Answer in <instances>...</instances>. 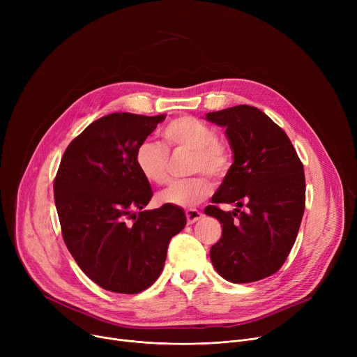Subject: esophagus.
Listing matches in <instances>:
<instances>
[{
	"mask_svg": "<svg viewBox=\"0 0 357 357\" xmlns=\"http://www.w3.org/2000/svg\"><path fill=\"white\" fill-rule=\"evenodd\" d=\"M185 214H186V221H188V224H194L195 221L202 218V213H199L198 210H194V208L186 210Z\"/></svg>",
	"mask_w": 357,
	"mask_h": 357,
	"instance_id": "obj_1",
	"label": "esophagus"
}]
</instances>
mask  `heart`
Returning a JSON list of instances; mask_svg holds the SVG:
<instances>
[{"instance_id":"obj_1","label":"heart","mask_w":357,"mask_h":357,"mask_svg":"<svg viewBox=\"0 0 357 357\" xmlns=\"http://www.w3.org/2000/svg\"><path fill=\"white\" fill-rule=\"evenodd\" d=\"M166 144L172 149L192 152L190 172L205 174L215 181L226 178L234 162L233 150L218 139L217 130L192 116H181L169 121L162 131ZM135 163L146 181L165 185L169 179V152L165 146L153 140L142 142L135 152ZM213 191V183L204 175L169 185L158 197L159 202L179 208H190L202 202Z\"/></svg>"}]
</instances>
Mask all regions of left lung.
Wrapping results in <instances>:
<instances>
[{
    "instance_id": "8db88e82",
    "label": "left lung",
    "mask_w": 357,
    "mask_h": 357,
    "mask_svg": "<svg viewBox=\"0 0 357 357\" xmlns=\"http://www.w3.org/2000/svg\"><path fill=\"white\" fill-rule=\"evenodd\" d=\"M205 119L226 128L234 153L214 205L204 210L222 224L211 261L233 284L255 282L276 273L294 246L305 210L304 166L285 131L256 107L236 105ZM233 202V213L218 207Z\"/></svg>"
}]
</instances>
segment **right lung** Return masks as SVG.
<instances>
[{
  "mask_svg": "<svg viewBox=\"0 0 357 357\" xmlns=\"http://www.w3.org/2000/svg\"><path fill=\"white\" fill-rule=\"evenodd\" d=\"M163 120L131 112L96 120L69 143L53 182L68 250L91 280L111 292L139 294L152 285L169 241L186 224L174 205L143 210L153 191L135 152Z\"/></svg>",
  "mask_w": 357,
  "mask_h": 357,
  "instance_id": "right-lung-1",
  "label": "right lung"
}]
</instances>
